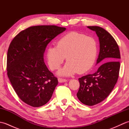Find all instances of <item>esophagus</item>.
Returning a JSON list of instances; mask_svg holds the SVG:
<instances>
[{"label":"esophagus","instance_id":"obj_1","mask_svg":"<svg viewBox=\"0 0 129 129\" xmlns=\"http://www.w3.org/2000/svg\"><path fill=\"white\" fill-rule=\"evenodd\" d=\"M68 81L67 79H62V78H59L58 79V81L59 83H64V82H67Z\"/></svg>","mask_w":129,"mask_h":129}]
</instances>
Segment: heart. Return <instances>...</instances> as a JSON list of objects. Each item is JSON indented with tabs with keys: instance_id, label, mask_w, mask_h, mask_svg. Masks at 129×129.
Wrapping results in <instances>:
<instances>
[{
	"instance_id": "1",
	"label": "heart",
	"mask_w": 129,
	"mask_h": 129,
	"mask_svg": "<svg viewBox=\"0 0 129 129\" xmlns=\"http://www.w3.org/2000/svg\"><path fill=\"white\" fill-rule=\"evenodd\" d=\"M98 51V44L94 38L72 32L59 39L56 46H49L46 58L49 67L55 70L60 67L66 57L68 61L57 74L70 76L78 72L85 73L91 69Z\"/></svg>"
}]
</instances>
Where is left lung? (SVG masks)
Listing matches in <instances>:
<instances>
[{"label": "left lung", "mask_w": 129, "mask_h": 129, "mask_svg": "<svg viewBox=\"0 0 129 129\" xmlns=\"http://www.w3.org/2000/svg\"><path fill=\"white\" fill-rule=\"evenodd\" d=\"M87 27L95 31L99 40L100 51L96 64L106 62L96 72L79 79L78 98L85 105L92 106L105 99L115 85L120 67V53L115 40L106 30L98 26Z\"/></svg>", "instance_id": "1"}]
</instances>
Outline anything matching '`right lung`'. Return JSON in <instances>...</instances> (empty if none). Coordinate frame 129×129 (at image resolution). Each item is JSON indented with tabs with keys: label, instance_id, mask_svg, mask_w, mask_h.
Returning <instances> with one entry per match:
<instances>
[{
	"label": "right lung",
	"instance_id": "add662e5",
	"mask_svg": "<svg viewBox=\"0 0 129 129\" xmlns=\"http://www.w3.org/2000/svg\"><path fill=\"white\" fill-rule=\"evenodd\" d=\"M66 28L39 25L26 29L14 38L7 54V74L19 98L40 107L51 99L58 84L48 69L44 54L48 44Z\"/></svg>",
	"mask_w": 129,
	"mask_h": 129
}]
</instances>
